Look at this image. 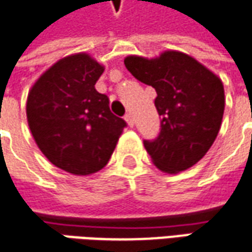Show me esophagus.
<instances>
[{
  "mask_svg": "<svg viewBox=\"0 0 252 252\" xmlns=\"http://www.w3.org/2000/svg\"><path fill=\"white\" fill-rule=\"evenodd\" d=\"M126 121L128 123V126H134V118H132V114L131 113H128V114H126Z\"/></svg>",
  "mask_w": 252,
  "mask_h": 252,
  "instance_id": "esophagus-1",
  "label": "esophagus"
}]
</instances>
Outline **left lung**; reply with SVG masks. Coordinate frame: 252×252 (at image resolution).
Returning a JSON list of instances; mask_svg holds the SVG:
<instances>
[{"mask_svg":"<svg viewBox=\"0 0 252 252\" xmlns=\"http://www.w3.org/2000/svg\"><path fill=\"white\" fill-rule=\"evenodd\" d=\"M128 71L157 92L160 129L144 147L163 172L176 173L206 155L219 134L224 113L221 80L193 58L168 50L157 59L128 56Z\"/></svg>","mask_w":252,"mask_h":252,"instance_id":"left-lung-1","label":"left lung"}]
</instances>
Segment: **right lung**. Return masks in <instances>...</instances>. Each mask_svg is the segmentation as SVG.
Returning <instances> with one entry per match:
<instances>
[{
	"mask_svg": "<svg viewBox=\"0 0 252 252\" xmlns=\"http://www.w3.org/2000/svg\"><path fill=\"white\" fill-rule=\"evenodd\" d=\"M103 71L86 53L67 56L45 71L28 95V124L39 149L73 175L103 169L126 126L94 87Z\"/></svg>",
	"mask_w": 252,
	"mask_h": 252,
	"instance_id": "add662e5",
	"label": "right lung"
}]
</instances>
